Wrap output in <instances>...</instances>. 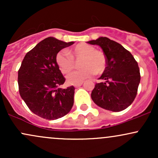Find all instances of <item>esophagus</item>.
Here are the masks:
<instances>
[{
  "mask_svg": "<svg viewBox=\"0 0 158 158\" xmlns=\"http://www.w3.org/2000/svg\"><path fill=\"white\" fill-rule=\"evenodd\" d=\"M82 84H83V82L78 83V84H76V85H74V87H75V88H78V87H80L81 85H82Z\"/></svg>",
  "mask_w": 158,
  "mask_h": 158,
  "instance_id": "esophagus-1",
  "label": "esophagus"
}]
</instances>
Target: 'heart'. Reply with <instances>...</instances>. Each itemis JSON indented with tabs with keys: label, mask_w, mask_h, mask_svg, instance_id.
Listing matches in <instances>:
<instances>
[{
	"label": "heart",
	"mask_w": 158,
	"mask_h": 158,
	"mask_svg": "<svg viewBox=\"0 0 158 158\" xmlns=\"http://www.w3.org/2000/svg\"><path fill=\"white\" fill-rule=\"evenodd\" d=\"M79 61V67L81 69L67 77V81L70 85L80 83L94 73L100 75L107 68L106 54L85 43L76 45L67 52L61 50L56 56V64L61 73L64 74L71 72L76 68L75 61Z\"/></svg>",
	"instance_id": "obj_1"
}]
</instances>
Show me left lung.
Instances as JSON below:
<instances>
[{"instance_id": "left-lung-1", "label": "left lung", "mask_w": 158, "mask_h": 158, "mask_svg": "<svg viewBox=\"0 0 158 158\" xmlns=\"http://www.w3.org/2000/svg\"><path fill=\"white\" fill-rule=\"evenodd\" d=\"M99 45L107 58V68L92 90L95 104L104 109L119 112L135 100L140 81L138 64L129 51L107 37L88 41Z\"/></svg>"}]
</instances>
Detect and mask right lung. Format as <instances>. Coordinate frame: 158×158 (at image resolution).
Listing matches in <instances>:
<instances>
[{
  "label": "right lung",
  "mask_w": 158,
  "mask_h": 158,
  "mask_svg": "<svg viewBox=\"0 0 158 158\" xmlns=\"http://www.w3.org/2000/svg\"><path fill=\"white\" fill-rule=\"evenodd\" d=\"M73 44L48 37L23 58L18 77L20 95L30 110L42 118H61L73 106L75 88H59L65 79L56 61L58 52Z\"/></svg>",
  "instance_id": "1"
}]
</instances>
